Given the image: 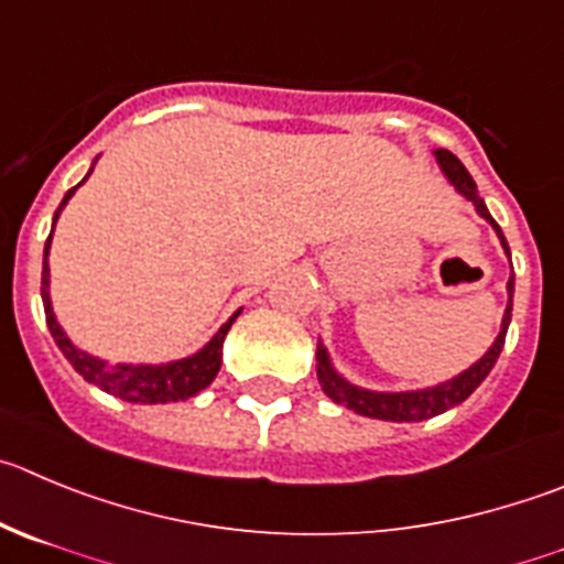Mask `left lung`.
Here are the masks:
<instances>
[{"instance_id":"left-lung-1","label":"left lung","mask_w":564,"mask_h":564,"mask_svg":"<svg viewBox=\"0 0 564 564\" xmlns=\"http://www.w3.org/2000/svg\"><path fill=\"white\" fill-rule=\"evenodd\" d=\"M436 163H440L442 175L448 177L451 186L462 194L465 199H470L476 205V214L481 219H487L496 230V236L501 239L503 252H507L509 264H512V252H509L507 239H503V230L498 228V223L492 219V214L487 210L484 199L478 197V188L473 183L470 172L465 170V163L448 150H434ZM507 294H509V303H507V312H503L501 319V330H498L496 341L489 345L487 354L470 365L467 370H462L459 376L448 378V381L434 383V387H425V389H406V392H376V389H365V387H356V383L347 381L339 370L334 367L328 356V347L323 341H317V378H319V387L323 392L328 394L330 401L339 403V406L354 409L356 414L361 417H372V420H389V423H420V420H429L436 417V414L448 412V409L459 406L462 401H467L473 392H476L478 383L489 376V370L496 367L498 356L503 350V339H507V330L509 323H512V294H514V275H509L507 281Z\"/></svg>"}]
</instances>
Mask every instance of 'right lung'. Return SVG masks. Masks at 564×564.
<instances>
[{"mask_svg":"<svg viewBox=\"0 0 564 564\" xmlns=\"http://www.w3.org/2000/svg\"><path fill=\"white\" fill-rule=\"evenodd\" d=\"M97 163V158H94ZM94 170V166H91ZM88 170V175H91ZM88 175L77 183L75 188H68L63 203L57 205L55 217H52V230H55L57 217H61V210L66 208V203L72 199V194L88 181ZM50 245H52V234L46 239L44 247V270H41V300H44V314H46V325H50V334L55 339V345L61 347V354L66 356L68 365L75 367L88 383L99 387L102 392L116 394V398H122L128 403H177V401H188L197 392H203L214 378H217L219 367H223V345L225 336H228L230 325L236 323V317L241 314H234L217 334L210 336V341H205L199 347L197 354L186 356V359L177 361H163V365H108L99 356L86 354L75 341L68 339L66 330L61 328L57 323L55 312H52V297H50Z\"/></svg>","mask_w":564,"mask_h":564,"instance_id":"add662e5","label":"right lung"}]
</instances>
